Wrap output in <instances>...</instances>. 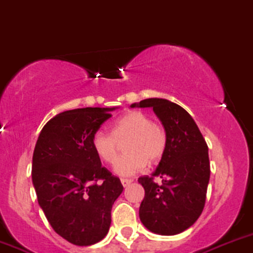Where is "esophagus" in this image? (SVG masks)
<instances>
[{
	"label": "esophagus",
	"mask_w": 253,
	"mask_h": 253,
	"mask_svg": "<svg viewBox=\"0 0 253 253\" xmlns=\"http://www.w3.org/2000/svg\"><path fill=\"white\" fill-rule=\"evenodd\" d=\"M131 182H132L131 178H121V183L124 187H127V186H128Z\"/></svg>",
	"instance_id": "esophagus-1"
}]
</instances>
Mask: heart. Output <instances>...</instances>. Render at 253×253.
Returning <instances> with one entry per match:
<instances>
[{"label": "heart", "instance_id": "1", "mask_svg": "<svg viewBox=\"0 0 253 253\" xmlns=\"http://www.w3.org/2000/svg\"><path fill=\"white\" fill-rule=\"evenodd\" d=\"M128 138L125 145L127 153L115 165L121 176H131L142 171L147 164H155L165 154L168 136L164 127L152 122L142 111H129L120 117L111 127V133L99 129L91 137L95 154L106 164L112 165L119 155V143Z\"/></svg>", "mask_w": 253, "mask_h": 253}]
</instances>
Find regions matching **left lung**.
<instances>
[{
    "instance_id": "8db88e82",
    "label": "left lung",
    "mask_w": 253,
    "mask_h": 253,
    "mask_svg": "<svg viewBox=\"0 0 253 253\" xmlns=\"http://www.w3.org/2000/svg\"><path fill=\"white\" fill-rule=\"evenodd\" d=\"M131 108H153L168 136L157 170L138 178L145 192L139 219L152 233L176 235L193 225L205 208L211 176L208 145L195 120L177 104L150 98ZM154 177L162 183H154Z\"/></svg>"
}]
</instances>
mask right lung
<instances>
[{"instance_id":"right-lung-1","label":"right lung","mask_w":253,"mask_h":253,"mask_svg":"<svg viewBox=\"0 0 253 253\" xmlns=\"http://www.w3.org/2000/svg\"><path fill=\"white\" fill-rule=\"evenodd\" d=\"M112 110L61 112L42 127L35 144L32 178L38 202L53 230L77 246H90L106 236L112 205L124 191L91 147V137Z\"/></svg>"}]
</instances>
